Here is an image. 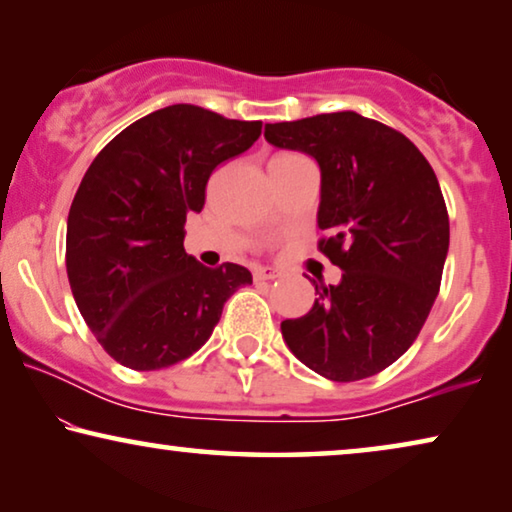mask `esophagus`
<instances>
[{
  "mask_svg": "<svg viewBox=\"0 0 512 512\" xmlns=\"http://www.w3.org/2000/svg\"><path fill=\"white\" fill-rule=\"evenodd\" d=\"M277 277H279V270H275V268H265V265H258V268H254L256 282H270V279H277Z\"/></svg>",
  "mask_w": 512,
  "mask_h": 512,
  "instance_id": "1",
  "label": "esophagus"
}]
</instances>
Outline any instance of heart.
I'll return each instance as SVG.
<instances>
[{"label":"heart","instance_id":"b5f03b06","mask_svg":"<svg viewBox=\"0 0 512 512\" xmlns=\"http://www.w3.org/2000/svg\"><path fill=\"white\" fill-rule=\"evenodd\" d=\"M277 158H291V156H277Z\"/></svg>","mask_w":512,"mask_h":512}]
</instances>
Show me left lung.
I'll list each match as a JSON object with an SVG mask.
<instances>
[{
    "label": "left lung",
    "mask_w": 512,
    "mask_h": 512,
    "mask_svg": "<svg viewBox=\"0 0 512 512\" xmlns=\"http://www.w3.org/2000/svg\"><path fill=\"white\" fill-rule=\"evenodd\" d=\"M265 139L319 163L317 223L331 235L319 251L342 270L340 284L312 282L319 298L282 321L284 342L326 380L377 375L408 352L438 296L450 219L436 172L408 137L356 111L268 123Z\"/></svg>",
    "instance_id": "8db88e82"
}]
</instances>
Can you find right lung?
Returning <instances> with one entry per match:
<instances>
[{"mask_svg":"<svg viewBox=\"0 0 512 512\" xmlns=\"http://www.w3.org/2000/svg\"><path fill=\"white\" fill-rule=\"evenodd\" d=\"M195 104L139 118L90 163L67 216V277L76 307L111 359L160 370L198 352L223 303L251 284L237 263L205 268L184 251L212 172L261 137Z\"/></svg>","mask_w":512,"mask_h":512,"instance_id":"add662e5","label":"right lung"}]
</instances>
